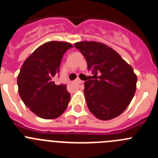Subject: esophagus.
<instances>
[{
  "instance_id": "obj_1",
  "label": "esophagus",
  "mask_w": 158,
  "mask_h": 158,
  "mask_svg": "<svg viewBox=\"0 0 158 158\" xmlns=\"http://www.w3.org/2000/svg\"><path fill=\"white\" fill-rule=\"evenodd\" d=\"M76 82H77V83H78V84H81V83H83V81H82L81 80H80V79H77V80H76Z\"/></svg>"
}]
</instances>
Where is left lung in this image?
Listing matches in <instances>:
<instances>
[{"mask_svg":"<svg viewBox=\"0 0 158 158\" xmlns=\"http://www.w3.org/2000/svg\"><path fill=\"white\" fill-rule=\"evenodd\" d=\"M73 46L84 55L92 72L84 89L89 111L101 120L121 115L136 90L137 76L132 67L103 43L85 41Z\"/></svg>","mask_w":158,"mask_h":158,"instance_id":"obj_1","label":"left lung"}]
</instances>
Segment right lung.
Masks as SVG:
<instances>
[{
	"label": "right lung",
	"instance_id": "add662e5",
	"mask_svg": "<svg viewBox=\"0 0 158 158\" xmlns=\"http://www.w3.org/2000/svg\"><path fill=\"white\" fill-rule=\"evenodd\" d=\"M72 47L65 42H47L25 60L20 69L17 77L19 96L26 107L40 118H58L68 106L70 94L66 85H57L53 79L59 73L64 54Z\"/></svg>",
	"mask_w": 158,
	"mask_h": 158
}]
</instances>
